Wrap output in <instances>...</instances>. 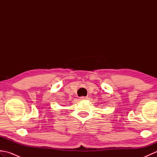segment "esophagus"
Masks as SVG:
<instances>
[{
	"label": "esophagus",
	"instance_id": "34e87169",
	"mask_svg": "<svg viewBox=\"0 0 157 157\" xmlns=\"http://www.w3.org/2000/svg\"><path fill=\"white\" fill-rule=\"evenodd\" d=\"M88 98V96H82V97H80V100H87Z\"/></svg>",
	"mask_w": 157,
	"mask_h": 157
}]
</instances>
